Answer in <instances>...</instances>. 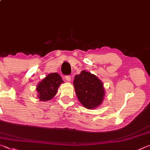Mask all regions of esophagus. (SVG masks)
<instances>
[{
  "label": "esophagus",
  "mask_w": 150,
  "mask_h": 150,
  "mask_svg": "<svg viewBox=\"0 0 150 150\" xmlns=\"http://www.w3.org/2000/svg\"><path fill=\"white\" fill-rule=\"evenodd\" d=\"M66 80L67 81H68V82H70V81H71V77H70L69 75L66 76Z\"/></svg>",
  "instance_id": "obj_1"
}]
</instances>
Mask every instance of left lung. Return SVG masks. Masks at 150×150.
<instances>
[{"label": "left lung", "mask_w": 150, "mask_h": 150, "mask_svg": "<svg viewBox=\"0 0 150 150\" xmlns=\"http://www.w3.org/2000/svg\"><path fill=\"white\" fill-rule=\"evenodd\" d=\"M73 86L79 100L84 108L92 110L102 103L105 90L102 82L96 75L83 70L75 75Z\"/></svg>", "instance_id": "1"}]
</instances>
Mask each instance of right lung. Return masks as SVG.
Segmentation results:
<instances>
[{"label":"right lung","instance_id":"add662e5","mask_svg":"<svg viewBox=\"0 0 150 150\" xmlns=\"http://www.w3.org/2000/svg\"><path fill=\"white\" fill-rule=\"evenodd\" d=\"M64 83L58 73L48 74L37 84V91L40 101H48L56 94L60 84Z\"/></svg>","mask_w":150,"mask_h":150}]
</instances>
